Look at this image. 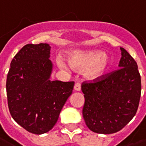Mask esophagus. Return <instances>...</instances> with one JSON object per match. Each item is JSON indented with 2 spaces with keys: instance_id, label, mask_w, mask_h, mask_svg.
<instances>
[{
  "instance_id": "esophagus-1",
  "label": "esophagus",
  "mask_w": 146,
  "mask_h": 146,
  "mask_svg": "<svg viewBox=\"0 0 146 146\" xmlns=\"http://www.w3.org/2000/svg\"><path fill=\"white\" fill-rule=\"evenodd\" d=\"M74 90L76 91H80L81 90V85L80 83H76L74 85Z\"/></svg>"
}]
</instances>
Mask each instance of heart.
I'll list each match as a JSON object with an SVG mask.
<instances>
[{
    "label": "heart",
    "instance_id": "b5f03b06",
    "mask_svg": "<svg viewBox=\"0 0 146 146\" xmlns=\"http://www.w3.org/2000/svg\"><path fill=\"white\" fill-rule=\"evenodd\" d=\"M66 60L72 70L76 72L84 71V76L91 81L103 78L112 64L107 53L95 50L71 51L66 53ZM56 61L61 68L67 69V65L61 57H58Z\"/></svg>",
    "mask_w": 146,
    "mask_h": 146
}]
</instances>
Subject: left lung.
I'll return each mask as SVG.
<instances>
[{"label": "left lung", "mask_w": 146, "mask_h": 146, "mask_svg": "<svg viewBox=\"0 0 146 146\" xmlns=\"http://www.w3.org/2000/svg\"><path fill=\"white\" fill-rule=\"evenodd\" d=\"M118 70L103 80L83 83V109L86 125L99 134L119 132L134 117L141 96V76L135 60L120 47Z\"/></svg>", "instance_id": "8db88e82"}]
</instances>
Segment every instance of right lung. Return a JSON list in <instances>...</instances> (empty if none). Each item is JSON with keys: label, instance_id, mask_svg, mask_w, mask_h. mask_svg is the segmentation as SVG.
<instances>
[{"label": "right lung", "instance_id": "add662e5", "mask_svg": "<svg viewBox=\"0 0 146 146\" xmlns=\"http://www.w3.org/2000/svg\"><path fill=\"white\" fill-rule=\"evenodd\" d=\"M50 54L48 43L27 44L14 56L7 77L11 116L36 135L49 132L55 125L74 86V82L50 80L53 65Z\"/></svg>", "mask_w": 146, "mask_h": 146}]
</instances>
